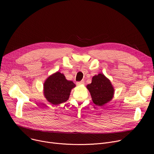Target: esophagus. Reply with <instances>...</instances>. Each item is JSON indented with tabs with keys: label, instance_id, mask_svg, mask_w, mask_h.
I'll list each match as a JSON object with an SVG mask.
<instances>
[{
	"label": "esophagus",
	"instance_id": "1",
	"mask_svg": "<svg viewBox=\"0 0 154 154\" xmlns=\"http://www.w3.org/2000/svg\"><path fill=\"white\" fill-rule=\"evenodd\" d=\"M84 83H85V81H84V80H81V81H80V82H77V85H82V84H84Z\"/></svg>",
	"mask_w": 154,
	"mask_h": 154
}]
</instances>
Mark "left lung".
I'll list each match as a JSON object with an SVG mask.
<instances>
[{"label":"left lung","instance_id":"1","mask_svg":"<svg viewBox=\"0 0 154 154\" xmlns=\"http://www.w3.org/2000/svg\"><path fill=\"white\" fill-rule=\"evenodd\" d=\"M93 102L98 106H102L110 101L114 94V88L109 79L103 74H99L92 77V83L87 85Z\"/></svg>","mask_w":154,"mask_h":154}]
</instances>
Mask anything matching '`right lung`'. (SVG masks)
<instances>
[{
    "mask_svg": "<svg viewBox=\"0 0 154 154\" xmlns=\"http://www.w3.org/2000/svg\"><path fill=\"white\" fill-rule=\"evenodd\" d=\"M75 84L67 80L63 74L57 72L48 77L44 84V95L46 99L53 105L66 102L71 90Z\"/></svg>",
    "mask_w": 154,
    "mask_h": 154,
    "instance_id": "1",
    "label": "right lung"
}]
</instances>
